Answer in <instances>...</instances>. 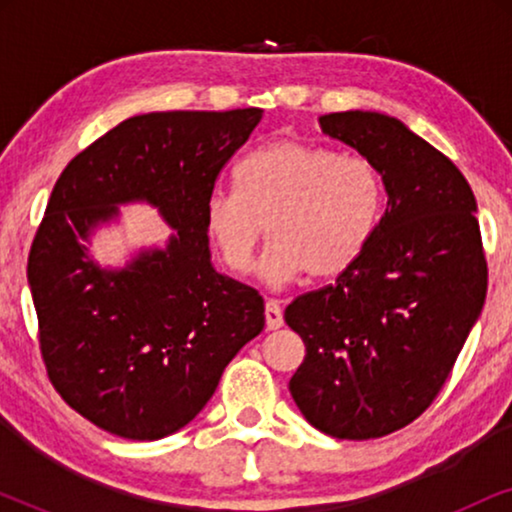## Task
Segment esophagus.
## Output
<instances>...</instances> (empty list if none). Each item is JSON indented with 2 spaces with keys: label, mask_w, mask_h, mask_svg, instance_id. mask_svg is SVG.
I'll list each match as a JSON object with an SVG mask.
<instances>
[{
  "label": "esophagus",
  "mask_w": 512,
  "mask_h": 512,
  "mask_svg": "<svg viewBox=\"0 0 512 512\" xmlns=\"http://www.w3.org/2000/svg\"><path fill=\"white\" fill-rule=\"evenodd\" d=\"M265 326L268 331H277L284 326V314L277 300H265Z\"/></svg>",
  "instance_id": "esophagus-1"
}]
</instances>
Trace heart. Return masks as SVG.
Returning a JSON list of instances; mask_svg holds the SVG:
<instances>
[{
  "label": "heart",
  "instance_id": "1",
  "mask_svg": "<svg viewBox=\"0 0 512 512\" xmlns=\"http://www.w3.org/2000/svg\"><path fill=\"white\" fill-rule=\"evenodd\" d=\"M380 212L382 179L368 160L275 139L237 165V191L207 195L205 230L221 263L247 275L268 223L261 275L284 286L305 272L326 279L352 268L373 240Z\"/></svg>",
  "mask_w": 512,
  "mask_h": 512
}]
</instances>
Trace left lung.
Returning a JSON list of instances; mask_svg holds the SVG:
<instances>
[{
    "label": "left lung",
    "mask_w": 512,
    "mask_h": 512,
    "mask_svg": "<svg viewBox=\"0 0 512 512\" xmlns=\"http://www.w3.org/2000/svg\"><path fill=\"white\" fill-rule=\"evenodd\" d=\"M319 125L375 167L387 209L352 268L286 307L307 352L289 391L321 433L382 438L429 408L485 305L478 205L457 165L398 118L356 109Z\"/></svg>",
    "instance_id": "left-lung-1"
}]
</instances>
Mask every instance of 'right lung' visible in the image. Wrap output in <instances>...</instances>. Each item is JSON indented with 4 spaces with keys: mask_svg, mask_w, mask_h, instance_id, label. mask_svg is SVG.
Here are the masks:
<instances>
[{
    "mask_svg": "<svg viewBox=\"0 0 512 512\" xmlns=\"http://www.w3.org/2000/svg\"><path fill=\"white\" fill-rule=\"evenodd\" d=\"M263 109L151 111L118 123L55 181L27 261L48 377L76 412L128 440L184 429L265 326L263 298L216 272L205 200ZM173 228L121 269L92 256L118 206Z\"/></svg>",
    "mask_w": 512,
    "mask_h": 512,
    "instance_id": "right-lung-1",
    "label": "right lung"
}]
</instances>
